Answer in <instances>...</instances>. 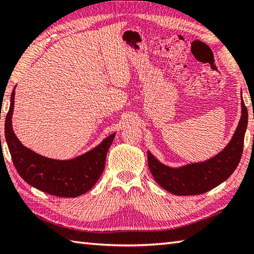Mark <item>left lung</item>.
<instances>
[{"mask_svg": "<svg viewBox=\"0 0 254 254\" xmlns=\"http://www.w3.org/2000/svg\"><path fill=\"white\" fill-rule=\"evenodd\" d=\"M241 107L242 116L232 140L222 152L210 160L172 168L158 162L151 152H147L148 168L158 185L174 195H200L229 178L241 160L248 126V110L243 100Z\"/></svg>", "mask_w": 254, "mask_h": 254, "instance_id": "8db88e82", "label": "left lung"}]
</instances>
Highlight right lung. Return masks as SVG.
Wrapping results in <instances>:
<instances>
[{"mask_svg": "<svg viewBox=\"0 0 254 254\" xmlns=\"http://www.w3.org/2000/svg\"><path fill=\"white\" fill-rule=\"evenodd\" d=\"M15 88L5 119V140L17 173L29 185L57 197H78L91 190L100 178L106 157L116 133L81 156L58 161L39 155L25 147L12 128Z\"/></svg>", "mask_w": 254, "mask_h": 254, "instance_id": "obj_1", "label": "right lung"}]
</instances>
